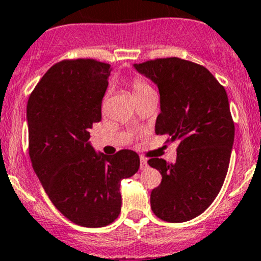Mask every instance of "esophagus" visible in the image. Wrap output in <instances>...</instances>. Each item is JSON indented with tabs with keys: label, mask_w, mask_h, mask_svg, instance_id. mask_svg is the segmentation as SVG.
Returning a JSON list of instances; mask_svg holds the SVG:
<instances>
[{
	"label": "esophagus",
	"mask_w": 261,
	"mask_h": 261,
	"mask_svg": "<svg viewBox=\"0 0 261 261\" xmlns=\"http://www.w3.org/2000/svg\"><path fill=\"white\" fill-rule=\"evenodd\" d=\"M147 167H149V165H147V160L144 159V158H141V159H140V169L145 170V169H147Z\"/></svg>",
	"instance_id": "esophagus-1"
}]
</instances>
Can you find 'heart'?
Returning a JSON list of instances; mask_svg holds the SVG:
<instances>
[{
    "label": "heart",
    "mask_w": 261,
    "mask_h": 261,
    "mask_svg": "<svg viewBox=\"0 0 261 261\" xmlns=\"http://www.w3.org/2000/svg\"><path fill=\"white\" fill-rule=\"evenodd\" d=\"M131 88H133V93L135 98L136 97L143 96V94L147 93V92L152 91L151 87H150L146 82L140 80V78H135V80L133 81V83H131Z\"/></svg>",
    "instance_id": "obj_1"
}]
</instances>
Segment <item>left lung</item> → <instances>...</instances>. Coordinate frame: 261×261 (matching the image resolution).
<instances>
[{
  "label": "left lung",
  "mask_w": 261,
  "mask_h": 261,
  "mask_svg": "<svg viewBox=\"0 0 261 261\" xmlns=\"http://www.w3.org/2000/svg\"><path fill=\"white\" fill-rule=\"evenodd\" d=\"M134 69L159 89L156 135L178 141L175 163L147 162L162 174L150 194L151 210L167 222H186L211 206L227 174L235 138L227 93L208 69L179 58L134 64Z\"/></svg>",
  "instance_id": "left-lung-1"
}]
</instances>
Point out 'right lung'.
<instances>
[{
    "label": "right lung",
    "instance_id": "obj_1",
    "mask_svg": "<svg viewBox=\"0 0 261 261\" xmlns=\"http://www.w3.org/2000/svg\"><path fill=\"white\" fill-rule=\"evenodd\" d=\"M110 74V65L97 60H63L44 74L26 109L34 172L57 210L84 227L114 222L122 203L121 180L140 167L133 150L109 156L89 141Z\"/></svg>",
    "mask_w": 261,
    "mask_h": 261
}]
</instances>
